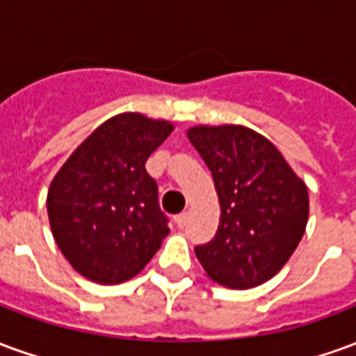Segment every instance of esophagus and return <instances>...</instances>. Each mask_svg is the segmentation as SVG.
Segmentation results:
<instances>
[{"mask_svg": "<svg viewBox=\"0 0 356 356\" xmlns=\"http://www.w3.org/2000/svg\"><path fill=\"white\" fill-rule=\"evenodd\" d=\"M175 223H177L179 229H185L186 223H188V211H183V213H179V216L175 217Z\"/></svg>", "mask_w": 356, "mask_h": 356, "instance_id": "34e87169", "label": "esophagus"}]
</instances>
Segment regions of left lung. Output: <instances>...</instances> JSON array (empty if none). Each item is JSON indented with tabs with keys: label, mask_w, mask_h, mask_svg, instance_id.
Segmentation results:
<instances>
[{
	"label": "left lung",
	"mask_w": 356,
	"mask_h": 356,
	"mask_svg": "<svg viewBox=\"0 0 356 356\" xmlns=\"http://www.w3.org/2000/svg\"><path fill=\"white\" fill-rule=\"evenodd\" d=\"M186 137L216 183L221 217L216 236L196 246L213 282L250 290L286 265L309 219L307 185L280 150L244 125H194Z\"/></svg>",
	"instance_id": "left-lung-1"
}]
</instances>
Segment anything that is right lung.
Instances as JSON below:
<instances>
[{"mask_svg": "<svg viewBox=\"0 0 356 356\" xmlns=\"http://www.w3.org/2000/svg\"><path fill=\"white\" fill-rule=\"evenodd\" d=\"M173 131L168 120L124 112L95 129L53 177L47 213L57 246L81 276L122 284L168 236L148 156Z\"/></svg>", "mask_w": 356, "mask_h": 356, "instance_id": "obj_1", "label": "right lung"}]
</instances>
